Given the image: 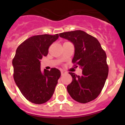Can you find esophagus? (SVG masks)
Returning a JSON list of instances; mask_svg holds the SVG:
<instances>
[{"mask_svg": "<svg viewBox=\"0 0 125 125\" xmlns=\"http://www.w3.org/2000/svg\"><path fill=\"white\" fill-rule=\"evenodd\" d=\"M61 75H63V74H65V72L64 71L61 70Z\"/></svg>", "mask_w": 125, "mask_h": 125, "instance_id": "1", "label": "esophagus"}]
</instances>
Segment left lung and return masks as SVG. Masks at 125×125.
Returning a JSON list of instances; mask_svg holds the SVG:
<instances>
[{"label": "left lung", "mask_w": 125, "mask_h": 125, "mask_svg": "<svg viewBox=\"0 0 125 125\" xmlns=\"http://www.w3.org/2000/svg\"><path fill=\"white\" fill-rule=\"evenodd\" d=\"M59 36L73 43V63L83 70L81 76L69 73L73 80L67 86L68 92L78 102H90L101 93L108 77L105 51L96 38L81 30L60 33Z\"/></svg>", "instance_id": "8db88e82"}]
</instances>
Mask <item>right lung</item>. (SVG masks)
Returning <instances> with one entry per match:
<instances>
[{"label":"right lung","instance_id":"add662e5","mask_svg":"<svg viewBox=\"0 0 125 125\" xmlns=\"http://www.w3.org/2000/svg\"><path fill=\"white\" fill-rule=\"evenodd\" d=\"M58 37V34L32 36L19 46L12 59L15 84L22 95L32 103L40 104L50 100L60 78V71L56 68L42 72L40 62Z\"/></svg>","mask_w":125,"mask_h":125}]
</instances>
